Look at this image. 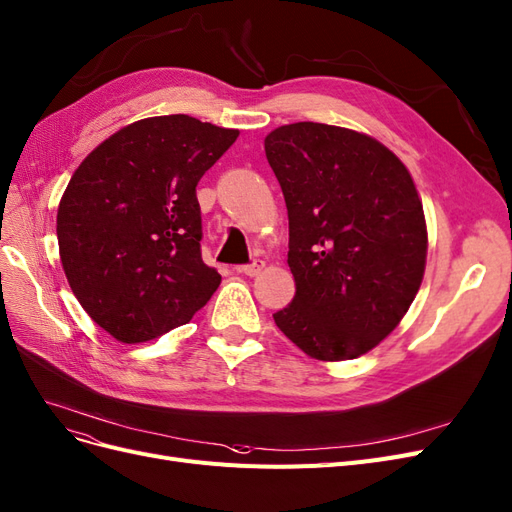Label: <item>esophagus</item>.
<instances>
[{
  "instance_id": "1",
  "label": "esophagus",
  "mask_w": 512,
  "mask_h": 512,
  "mask_svg": "<svg viewBox=\"0 0 512 512\" xmlns=\"http://www.w3.org/2000/svg\"><path fill=\"white\" fill-rule=\"evenodd\" d=\"M235 269L239 273H243V275L254 277V275H258L264 269V260L262 258H254L250 264H239V267H235Z\"/></svg>"
}]
</instances>
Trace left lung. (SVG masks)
I'll use <instances>...</instances> for the list:
<instances>
[{
  "mask_svg": "<svg viewBox=\"0 0 512 512\" xmlns=\"http://www.w3.org/2000/svg\"><path fill=\"white\" fill-rule=\"evenodd\" d=\"M264 152L288 207L296 284L273 320L311 358H358L398 326L424 277L411 173L377 139L320 122L271 131Z\"/></svg>",
  "mask_w": 512,
  "mask_h": 512,
  "instance_id": "8db88e82",
  "label": "left lung"
}]
</instances>
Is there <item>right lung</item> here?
<instances>
[{
	"label": "right lung",
	"instance_id": "add662e5",
	"mask_svg": "<svg viewBox=\"0 0 512 512\" xmlns=\"http://www.w3.org/2000/svg\"><path fill=\"white\" fill-rule=\"evenodd\" d=\"M239 131L186 114L105 139L59 203L61 264L84 311L122 343L188 324L220 286L201 258L197 184Z\"/></svg>",
	"mask_w": 512,
	"mask_h": 512
}]
</instances>
